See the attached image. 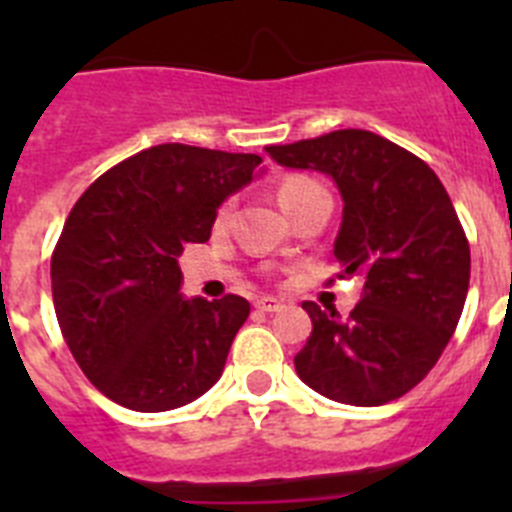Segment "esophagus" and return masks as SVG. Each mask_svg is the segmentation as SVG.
<instances>
[{
  "label": "esophagus",
  "instance_id": "34e87169",
  "mask_svg": "<svg viewBox=\"0 0 512 512\" xmlns=\"http://www.w3.org/2000/svg\"><path fill=\"white\" fill-rule=\"evenodd\" d=\"M256 307L261 312H279L284 307V302L277 300V297H261V300H256Z\"/></svg>",
  "mask_w": 512,
  "mask_h": 512
}]
</instances>
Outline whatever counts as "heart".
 Returning a JSON list of instances; mask_svg holds the SVG:
<instances>
[{
	"instance_id": "obj_1",
	"label": "heart",
	"mask_w": 512,
	"mask_h": 512,
	"mask_svg": "<svg viewBox=\"0 0 512 512\" xmlns=\"http://www.w3.org/2000/svg\"><path fill=\"white\" fill-rule=\"evenodd\" d=\"M318 187L315 182H310V179H305V176H289V179H284L282 184H279V202H287L292 200V197H297V194L307 192V189Z\"/></svg>"
}]
</instances>
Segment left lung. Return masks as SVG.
<instances>
[{"label": "left lung", "mask_w": 512, "mask_h": 512, "mask_svg": "<svg viewBox=\"0 0 512 512\" xmlns=\"http://www.w3.org/2000/svg\"><path fill=\"white\" fill-rule=\"evenodd\" d=\"M284 169L330 176L343 200L333 256L364 277L348 318L305 302L312 333L297 377L328 400L374 408L410 392L454 336L469 289V243L438 176L369 130L266 148Z\"/></svg>", "instance_id": "8db88e82"}]
</instances>
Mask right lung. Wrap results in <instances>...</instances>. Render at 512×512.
Listing matches in <instances>:
<instances>
[{
    "mask_svg": "<svg viewBox=\"0 0 512 512\" xmlns=\"http://www.w3.org/2000/svg\"><path fill=\"white\" fill-rule=\"evenodd\" d=\"M261 174L256 153L164 143L79 197L51 259L53 307L76 364L112 402L164 413L220 379L251 305L184 297L176 259L205 243L220 205Z\"/></svg>",
    "mask_w": 512,
    "mask_h": 512,
    "instance_id": "add662e5",
    "label": "right lung"
}]
</instances>
